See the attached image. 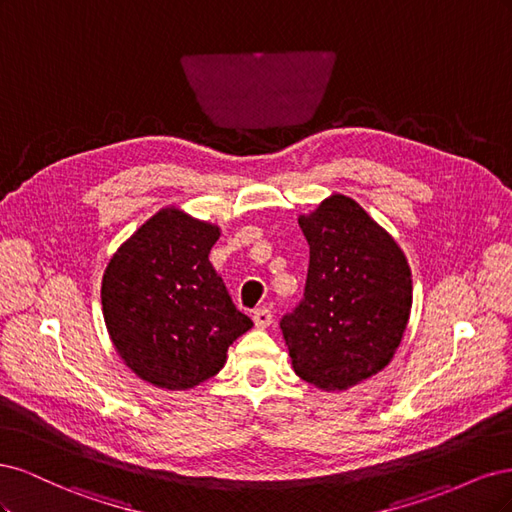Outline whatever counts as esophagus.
Listing matches in <instances>:
<instances>
[{"label":"esophagus","mask_w":512,"mask_h":512,"mask_svg":"<svg viewBox=\"0 0 512 512\" xmlns=\"http://www.w3.org/2000/svg\"><path fill=\"white\" fill-rule=\"evenodd\" d=\"M254 324H256V329H267L269 324L273 322V316H271V309H267V307H260V309H256L254 312Z\"/></svg>","instance_id":"1"}]
</instances>
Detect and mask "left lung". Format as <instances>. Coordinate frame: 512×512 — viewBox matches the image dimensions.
Here are the masks:
<instances>
[{"label": "left lung", "mask_w": 512, "mask_h": 512, "mask_svg": "<svg viewBox=\"0 0 512 512\" xmlns=\"http://www.w3.org/2000/svg\"><path fill=\"white\" fill-rule=\"evenodd\" d=\"M299 226L309 243L305 299L280 327L294 374L346 391L395 356L412 309V273L397 241L344 194H331Z\"/></svg>", "instance_id": "1"}]
</instances>
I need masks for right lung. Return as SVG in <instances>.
<instances>
[{
	"label": "right lung",
	"mask_w": 512,
	"mask_h": 512,
	"mask_svg": "<svg viewBox=\"0 0 512 512\" xmlns=\"http://www.w3.org/2000/svg\"><path fill=\"white\" fill-rule=\"evenodd\" d=\"M220 226L170 205L108 260L102 314L111 342L134 374L166 391L213 378L228 346L254 327L209 262Z\"/></svg>",
	"instance_id": "obj_1"
}]
</instances>
